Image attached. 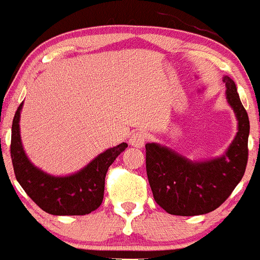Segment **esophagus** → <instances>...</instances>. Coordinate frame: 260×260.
<instances>
[{
    "mask_svg": "<svg viewBox=\"0 0 260 260\" xmlns=\"http://www.w3.org/2000/svg\"><path fill=\"white\" fill-rule=\"evenodd\" d=\"M145 140H147V134L143 132H137V133H134L132 137H130L128 143H130V145H132V147L143 148L145 144Z\"/></svg>",
    "mask_w": 260,
    "mask_h": 260,
    "instance_id": "obj_1",
    "label": "esophagus"
}]
</instances>
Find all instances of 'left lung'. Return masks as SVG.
<instances>
[{
	"mask_svg": "<svg viewBox=\"0 0 260 260\" xmlns=\"http://www.w3.org/2000/svg\"><path fill=\"white\" fill-rule=\"evenodd\" d=\"M226 100L237 120V133L222 155L191 160L158 143L145 144L147 175L153 197L167 213L199 216L218 208L244 176L250 123L235 81L223 76Z\"/></svg>",
	"mask_w": 260,
	"mask_h": 260,
	"instance_id": "8db88e82",
	"label": "left lung"
}]
</instances>
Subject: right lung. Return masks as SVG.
I'll list each match as a JSON object with an SVG mask.
<instances>
[{"label":"right lung","mask_w":260,"mask_h":260,"mask_svg":"<svg viewBox=\"0 0 260 260\" xmlns=\"http://www.w3.org/2000/svg\"><path fill=\"white\" fill-rule=\"evenodd\" d=\"M14 116L11 127V159L17 182L39 208L53 216H84L102 204L105 177L113 160L127 148L126 143L108 148L85 167L66 176H53L30 162L20 137V112Z\"/></svg>","instance_id":"1"}]
</instances>
